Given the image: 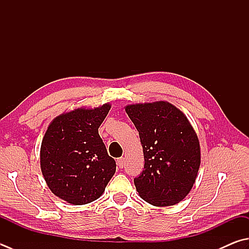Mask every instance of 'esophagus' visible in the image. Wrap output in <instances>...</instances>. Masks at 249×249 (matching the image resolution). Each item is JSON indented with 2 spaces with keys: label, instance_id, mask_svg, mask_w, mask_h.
<instances>
[{
  "label": "esophagus",
  "instance_id": "1",
  "mask_svg": "<svg viewBox=\"0 0 249 249\" xmlns=\"http://www.w3.org/2000/svg\"><path fill=\"white\" fill-rule=\"evenodd\" d=\"M117 165L119 166V168H124V157H120L117 159Z\"/></svg>",
  "mask_w": 249,
  "mask_h": 249
}]
</instances>
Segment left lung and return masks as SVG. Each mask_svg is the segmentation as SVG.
I'll list each match as a JSON object with an SVG mask.
<instances>
[{
    "instance_id": "8db88e82",
    "label": "left lung",
    "mask_w": 249,
    "mask_h": 249,
    "mask_svg": "<svg viewBox=\"0 0 249 249\" xmlns=\"http://www.w3.org/2000/svg\"><path fill=\"white\" fill-rule=\"evenodd\" d=\"M139 131L144 170L134 179L141 198L157 207L180 203L193 187L200 166V145L193 125L167 101L124 107Z\"/></svg>"
}]
</instances>
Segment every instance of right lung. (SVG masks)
<instances>
[{
	"label": "right lung",
	"mask_w": 249,
	"mask_h": 249,
	"mask_svg": "<svg viewBox=\"0 0 249 249\" xmlns=\"http://www.w3.org/2000/svg\"><path fill=\"white\" fill-rule=\"evenodd\" d=\"M110 107L106 103L63 112L51 121L42 140V175L52 193L69 204L100 198L115 175L116 162L98 134Z\"/></svg>",
	"instance_id": "right-lung-1"
}]
</instances>
